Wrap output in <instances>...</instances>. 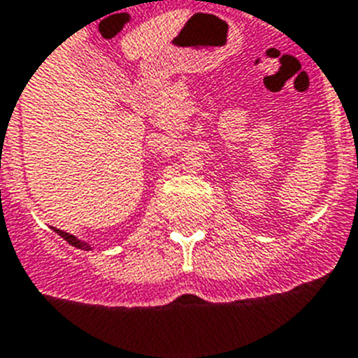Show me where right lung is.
<instances>
[{"label": "right lung", "instance_id": "1", "mask_svg": "<svg viewBox=\"0 0 358 358\" xmlns=\"http://www.w3.org/2000/svg\"><path fill=\"white\" fill-rule=\"evenodd\" d=\"M53 229H55V234L60 235V237H62L64 241H68L69 245L75 246V248H78V250H94V248H92V245H88V243H86V241L77 239V237H75V235L66 234V231H62V229H57V228H53Z\"/></svg>", "mask_w": 358, "mask_h": 358}]
</instances>
